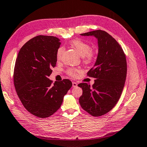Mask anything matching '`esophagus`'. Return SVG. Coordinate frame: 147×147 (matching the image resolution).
<instances>
[{"mask_svg":"<svg viewBox=\"0 0 147 147\" xmlns=\"http://www.w3.org/2000/svg\"><path fill=\"white\" fill-rule=\"evenodd\" d=\"M72 86H73V87H76L78 86V83H76V82H73V83H72Z\"/></svg>","mask_w":147,"mask_h":147,"instance_id":"34e87169","label":"esophagus"}]
</instances>
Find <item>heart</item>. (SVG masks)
Here are the masks:
<instances>
[{
	"label": "heart",
	"mask_w": 147,
	"mask_h": 147,
	"mask_svg": "<svg viewBox=\"0 0 147 147\" xmlns=\"http://www.w3.org/2000/svg\"><path fill=\"white\" fill-rule=\"evenodd\" d=\"M69 45L74 48L76 49V50L78 51V53L83 57V61L84 63H90L93 61L95 59L94 51L91 50V46L88 43L84 42L79 39H74L69 42ZM64 51V46H61L57 48L56 51V59L57 61H60L63 54ZM80 71V69L76 68H68L66 69V73L68 76L71 77H76L77 74Z\"/></svg>",
	"instance_id": "obj_1"
}]
</instances>
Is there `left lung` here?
<instances>
[{"instance_id":"1","label":"left lung","mask_w":147,"mask_h":147,"mask_svg":"<svg viewBox=\"0 0 147 147\" xmlns=\"http://www.w3.org/2000/svg\"><path fill=\"white\" fill-rule=\"evenodd\" d=\"M94 35L98 40L99 52L96 64L87 76L96 79L92 86L78 84L83 89L79 103L92 116L98 117L110 112L117 101L124 88L127 72L125 54L116 40L103 30L82 33Z\"/></svg>"}]
</instances>
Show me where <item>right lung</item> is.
Returning <instances> with one entry per match:
<instances>
[{"label":"right lung","instance_id":"add662e5","mask_svg":"<svg viewBox=\"0 0 147 147\" xmlns=\"http://www.w3.org/2000/svg\"><path fill=\"white\" fill-rule=\"evenodd\" d=\"M60 45L53 36L38 35L25 43L18 53L15 88L23 106L36 117H48L57 111L72 86L69 79L53 83L48 79L56 66V51Z\"/></svg>","mask_w":147,"mask_h":147}]
</instances>
